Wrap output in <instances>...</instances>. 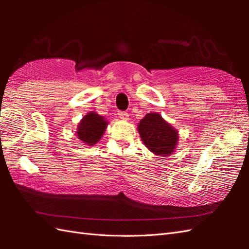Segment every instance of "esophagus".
Returning a JSON list of instances; mask_svg holds the SVG:
<instances>
[{"instance_id": "obj_1", "label": "esophagus", "mask_w": 249, "mask_h": 249, "mask_svg": "<svg viewBox=\"0 0 249 249\" xmlns=\"http://www.w3.org/2000/svg\"><path fill=\"white\" fill-rule=\"evenodd\" d=\"M119 116L120 118L122 119V120H128V116H129V114L127 113V112H125V111H119Z\"/></svg>"}]
</instances>
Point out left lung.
I'll list each match as a JSON object with an SVG mask.
<instances>
[{
  "instance_id": "8db88e82",
  "label": "left lung",
  "mask_w": 249,
  "mask_h": 249,
  "mask_svg": "<svg viewBox=\"0 0 249 249\" xmlns=\"http://www.w3.org/2000/svg\"><path fill=\"white\" fill-rule=\"evenodd\" d=\"M138 130L144 145L156 155H169L174 151L177 130L158 113H147L140 121Z\"/></svg>"
}]
</instances>
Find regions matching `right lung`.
I'll use <instances>...</instances> for the list:
<instances>
[{"mask_svg":"<svg viewBox=\"0 0 249 249\" xmlns=\"http://www.w3.org/2000/svg\"><path fill=\"white\" fill-rule=\"evenodd\" d=\"M106 127H107V122L104 120L103 116L89 112L83 116L78 126V138L88 145H94L102 138Z\"/></svg>","mask_w":249,"mask_h":249,"instance_id":"obj_1","label":"right lung"}]
</instances>
